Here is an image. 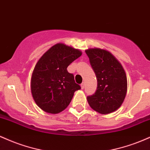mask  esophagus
<instances>
[{
    "label": "esophagus",
    "mask_w": 150,
    "mask_h": 150,
    "mask_svg": "<svg viewBox=\"0 0 150 150\" xmlns=\"http://www.w3.org/2000/svg\"><path fill=\"white\" fill-rule=\"evenodd\" d=\"M81 88L82 89L85 88V82H82V83L81 84Z\"/></svg>",
    "instance_id": "esophagus-1"
}]
</instances>
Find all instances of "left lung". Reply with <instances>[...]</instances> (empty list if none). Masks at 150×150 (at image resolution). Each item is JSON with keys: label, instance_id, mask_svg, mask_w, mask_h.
I'll return each instance as SVG.
<instances>
[{"label": "left lung", "instance_id": "left-lung-1", "mask_svg": "<svg viewBox=\"0 0 150 150\" xmlns=\"http://www.w3.org/2000/svg\"><path fill=\"white\" fill-rule=\"evenodd\" d=\"M97 79V90L87 97L91 108L102 114L121 106L127 92V77L123 67L111 53L104 49L85 51Z\"/></svg>", "mask_w": 150, "mask_h": 150}]
</instances>
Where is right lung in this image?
I'll list each match as a JSON object with an SVG mask.
<instances>
[{
	"mask_svg": "<svg viewBox=\"0 0 150 150\" xmlns=\"http://www.w3.org/2000/svg\"><path fill=\"white\" fill-rule=\"evenodd\" d=\"M82 55L81 51L63 44H57L41 57L35 65L31 89L36 104L43 111L58 113L67 108L74 92L81 87L67 68Z\"/></svg>",
	"mask_w": 150,
	"mask_h": 150,
	"instance_id": "1",
	"label": "right lung"
}]
</instances>
